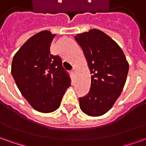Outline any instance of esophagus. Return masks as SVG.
Instances as JSON below:
<instances>
[{
	"mask_svg": "<svg viewBox=\"0 0 146 146\" xmlns=\"http://www.w3.org/2000/svg\"><path fill=\"white\" fill-rule=\"evenodd\" d=\"M76 68H73V70H72V71H71V73L73 74V75H74V74H76Z\"/></svg>",
	"mask_w": 146,
	"mask_h": 146,
	"instance_id": "obj_1",
	"label": "esophagus"
}]
</instances>
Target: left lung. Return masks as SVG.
<instances>
[{"instance_id": "8db88e82", "label": "left lung", "mask_w": 146, "mask_h": 146, "mask_svg": "<svg viewBox=\"0 0 146 146\" xmlns=\"http://www.w3.org/2000/svg\"><path fill=\"white\" fill-rule=\"evenodd\" d=\"M75 40L82 48L92 74L90 91L79 98L80 107L88 116H102L121 94L129 64L120 47L101 30L80 33Z\"/></svg>"}]
</instances>
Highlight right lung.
Wrapping results in <instances>:
<instances>
[{
    "mask_svg": "<svg viewBox=\"0 0 146 146\" xmlns=\"http://www.w3.org/2000/svg\"><path fill=\"white\" fill-rule=\"evenodd\" d=\"M54 36L48 30L33 35L15 53L11 63V74L21 94L40 113L57 110L71 82L60 57L50 52Z\"/></svg>",
    "mask_w": 146,
    "mask_h": 146,
    "instance_id": "add662e5",
    "label": "right lung"
}]
</instances>
